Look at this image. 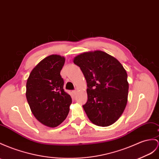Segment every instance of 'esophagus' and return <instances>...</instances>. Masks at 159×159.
Masks as SVG:
<instances>
[{
	"label": "esophagus",
	"mask_w": 159,
	"mask_h": 159,
	"mask_svg": "<svg viewBox=\"0 0 159 159\" xmlns=\"http://www.w3.org/2000/svg\"><path fill=\"white\" fill-rule=\"evenodd\" d=\"M72 93H73V95H76V93H77V91H76V90L73 91H72Z\"/></svg>",
	"instance_id": "esophagus-1"
}]
</instances>
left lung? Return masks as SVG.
<instances>
[{"instance_id": "8db88e82", "label": "left lung", "mask_w": 159, "mask_h": 159, "mask_svg": "<svg viewBox=\"0 0 159 159\" xmlns=\"http://www.w3.org/2000/svg\"><path fill=\"white\" fill-rule=\"evenodd\" d=\"M73 62L82 70L87 83V103L83 105L89 119L105 127L123 113L128 102V75L114 57L103 51L84 52Z\"/></svg>"}]
</instances>
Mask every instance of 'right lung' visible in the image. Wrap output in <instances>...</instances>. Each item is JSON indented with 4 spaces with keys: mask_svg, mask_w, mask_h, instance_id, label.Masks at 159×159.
<instances>
[{
    "mask_svg": "<svg viewBox=\"0 0 159 159\" xmlns=\"http://www.w3.org/2000/svg\"><path fill=\"white\" fill-rule=\"evenodd\" d=\"M65 58L53 54L31 70L26 84V98L35 117L42 124L55 128L64 121L72 99L64 91L60 70Z\"/></svg>",
    "mask_w": 159,
    "mask_h": 159,
    "instance_id": "1",
    "label": "right lung"
}]
</instances>
